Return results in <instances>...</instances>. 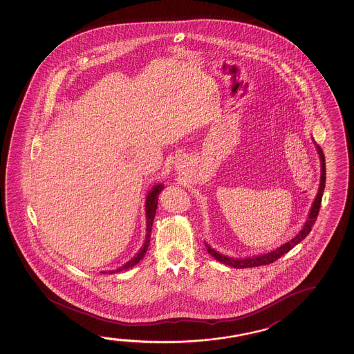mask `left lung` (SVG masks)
Listing matches in <instances>:
<instances>
[{
  "label": "left lung",
  "mask_w": 354,
  "mask_h": 354,
  "mask_svg": "<svg viewBox=\"0 0 354 354\" xmlns=\"http://www.w3.org/2000/svg\"><path fill=\"white\" fill-rule=\"evenodd\" d=\"M316 145V149L319 156V162H321V178H319V187L317 195L315 197V201H313L311 209H310V214H308V218H307L305 225L301 228V231L296 234L295 237L292 238L289 242L280 245L277 250L266 253V254H258L253 255V257H247V258H230L227 255L221 254L217 250H214V248H211L209 244L205 242V245L207 248V252L209 254L214 257L216 261H221L226 266L230 267L236 268V269H242V268H253L259 267V266H267L270 264L272 261L279 259L281 255H284L285 253H288L290 250H292L295 247L296 244L300 243L304 238L306 237L308 233L311 232L313 230V223L317 218V214H319V207H321V200H322V195H324V190H325L326 184V162L325 156H324V151L319 148V145H316V142H313Z\"/></svg>",
  "instance_id": "left-lung-1"
}]
</instances>
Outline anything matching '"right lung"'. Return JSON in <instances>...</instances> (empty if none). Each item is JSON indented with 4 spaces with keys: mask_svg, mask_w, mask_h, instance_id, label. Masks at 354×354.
Instances as JSON below:
<instances>
[{
    "mask_svg": "<svg viewBox=\"0 0 354 354\" xmlns=\"http://www.w3.org/2000/svg\"><path fill=\"white\" fill-rule=\"evenodd\" d=\"M164 189L162 184H158V185L153 186L151 190L148 192L147 195V200H145V214H147V234H145V241L143 247L140 248V252L137 254L134 255L133 258L131 261H128L126 264H123L121 268H117L116 270H110V274H115V272H123V270H127L129 268L134 267L136 264H138L142 258L145 257L148 247H149V242H151V226H153V221L156 217V211L158 207V195L162 192ZM106 274V272H102Z\"/></svg>",
    "mask_w": 354,
    "mask_h": 354,
    "instance_id": "right-lung-1",
    "label": "right lung"
}]
</instances>
